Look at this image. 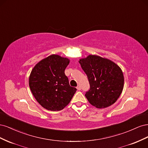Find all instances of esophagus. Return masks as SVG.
Returning a JSON list of instances; mask_svg holds the SVG:
<instances>
[{
  "label": "esophagus",
  "mask_w": 148,
  "mask_h": 148,
  "mask_svg": "<svg viewBox=\"0 0 148 148\" xmlns=\"http://www.w3.org/2000/svg\"><path fill=\"white\" fill-rule=\"evenodd\" d=\"M77 89H78V91H80V90H81V89H82V88H81V86H80L79 85H78V86L77 87Z\"/></svg>",
  "instance_id": "esophagus-1"
}]
</instances>
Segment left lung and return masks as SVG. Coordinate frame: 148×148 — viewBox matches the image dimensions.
Wrapping results in <instances>:
<instances>
[{"mask_svg":"<svg viewBox=\"0 0 148 148\" xmlns=\"http://www.w3.org/2000/svg\"><path fill=\"white\" fill-rule=\"evenodd\" d=\"M79 63L86 74L90 89L85 96L91 105L106 108L117 101L122 92L124 77L120 67L105 58L89 55Z\"/></svg>","mask_w":148,"mask_h":148,"instance_id":"1","label":"left lung"}]
</instances>
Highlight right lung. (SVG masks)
I'll list each match as a JSON object with an SVG mask.
<instances>
[{
    "label": "right lung",
    "instance_id": "right-lung-1",
    "mask_svg": "<svg viewBox=\"0 0 148 148\" xmlns=\"http://www.w3.org/2000/svg\"><path fill=\"white\" fill-rule=\"evenodd\" d=\"M70 60L53 54L34 66L29 78L34 97L44 108L59 111L69 104L77 89L70 86L65 70Z\"/></svg>",
    "mask_w": 148,
    "mask_h": 148
}]
</instances>
